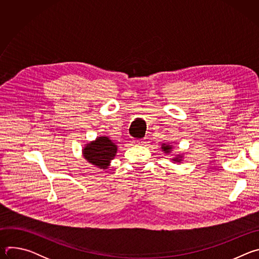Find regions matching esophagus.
Masks as SVG:
<instances>
[{
    "label": "esophagus",
    "mask_w": 259,
    "mask_h": 259,
    "mask_svg": "<svg viewBox=\"0 0 259 259\" xmlns=\"http://www.w3.org/2000/svg\"><path fill=\"white\" fill-rule=\"evenodd\" d=\"M134 142H136V143H141L142 141H141V139H137V140H134Z\"/></svg>",
    "instance_id": "obj_1"
}]
</instances>
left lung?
<instances>
[{
  "label": "left lung",
  "mask_w": 259,
  "mask_h": 259,
  "mask_svg": "<svg viewBox=\"0 0 259 259\" xmlns=\"http://www.w3.org/2000/svg\"><path fill=\"white\" fill-rule=\"evenodd\" d=\"M171 149H172L171 145H163V150H164V152H166V153H169ZM174 161H178V158H175Z\"/></svg>",
  "instance_id": "1"
}]
</instances>
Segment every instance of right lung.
Wrapping results in <instances>:
<instances>
[{"label":"right lung","mask_w":259,"mask_h":259,"mask_svg":"<svg viewBox=\"0 0 259 259\" xmlns=\"http://www.w3.org/2000/svg\"><path fill=\"white\" fill-rule=\"evenodd\" d=\"M84 157L100 169H105L117 153V146L107 137H99L84 149Z\"/></svg>","instance_id":"1"}]
</instances>
